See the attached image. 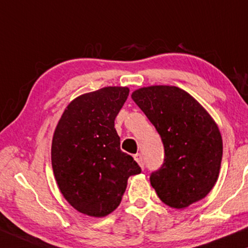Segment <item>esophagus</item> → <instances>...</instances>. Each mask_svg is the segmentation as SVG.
Here are the masks:
<instances>
[{
	"label": "esophagus",
	"instance_id": "esophagus-1",
	"mask_svg": "<svg viewBox=\"0 0 248 248\" xmlns=\"http://www.w3.org/2000/svg\"><path fill=\"white\" fill-rule=\"evenodd\" d=\"M133 157H134V159H135V161H137L138 164L140 165L142 168H143L144 162H143V157H142V155H141V154H137V155H134Z\"/></svg>",
	"mask_w": 248,
	"mask_h": 248
}]
</instances>
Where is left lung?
Listing matches in <instances>:
<instances>
[{
  "mask_svg": "<svg viewBox=\"0 0 248 248\" xmlns=\"http://www.w3.org/2000/svg\"><path fill=\"white\" fill-rule=\"evenodd\" d=\"M131 97L164 143V164L150 176L159 199L175 209L204 199L218 181L222 159V138L211 115L178 87H143Z\"/></svg>",
  "mask_w": 248,
  "mask_h": 248,
  "instance_id": "obj_1",
  "label": "left lung"
}]
</instances>
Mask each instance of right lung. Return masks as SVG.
Masks as SVG:
<instances>
[{"instance_id":"right-lung-1","label":"right lung","mask_w":248,"mask_h":248,"mask_svg":"<svg viewBox=\"0 0 248 248\" xmlns=\"http://www.w3.org/2000/svg\"><path fill=\"white\" fill-rule=\"evenodd\" d=\"M130 89L105 87L77 97L64 110L52 141V167L64 198L77 211L101 218L120 205L127 179L141 172L121 150L114 121Z\"/></svg>"}]
</instances>
